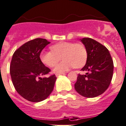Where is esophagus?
Listing matches in <instances>:
<instances>
[{"instance_id":"esophagus-1","label":"esophagus","mask_w":126,"mask_h":126,"mask_svg":"<svg viewBox=\"0 0 126 126\" xmlns=\"http://www.w3.org/2000/svg\"><path fill=\"white\" fill-rule=\"evenodd\" d=\"M64 74V72H57V73H55V76H59L61 74Z\"/></svg>"}]
</instances>
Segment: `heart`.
Listing matches in <instances>:
<instances>
[{"instance_id": "obj_1", "label": "heart", "mask_w": 126, "mask_h": 126, "mask_svg": "<svg viewBox=\"0 0 126 126\" xmlns=\"http://www.w3.org/2000/svg\"><path fill=\"white\" fill-rule=\"evenodd\" d=\"M50 51L41 52L40 58L45 65L53 67L62 59L64 61L54 69L56 72H63L72 67L80 68L86 64L87 58L86 47L81 43L61 42L50 46Z\"/></svg>"}]
</instances>
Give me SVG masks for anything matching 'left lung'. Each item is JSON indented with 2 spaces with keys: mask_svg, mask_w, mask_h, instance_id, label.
Instances as JSON below:
<instances>
[{
  "mask_svg": "<svg viewBox=\"0 0 126 126\" xmlns=\"http://www.w3.org/2000/svg\"><path fill=\"white\" fill-rule=\"evenodd\" d=\"M81 41L86 47L87 58L81 69L85 75L78 74L74 84L76 91L86 97H95L108 89L111 82L114 63L108 49L91 38H83Z\"/></svg>",
  "mask_w": 126,
  "mask_h": 126,
  "instance_id": "obj_1",
  "label": "left lung"
}]
</instances>
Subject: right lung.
Masks as SVG:
<instances>
[{
  "instance_id": "right-lung-1",
  "label": "right lung",
  "mask_w": 126,
  "mask_h": 126,
  "mask_svg": "<svg viewBox=\"0 0 126 126\" xmlns=\"http://www.w3.org/2000/svg\"><path fill=\"white\" fill-rule=\"evenodd\" d=\"M50 42L37 38L25 42L14 52L10 73L16 91L29 101L37 102L46 99L54 89L57 77L49 74L50 69L40 58V52Z\"/></svg>"
}]
</instances>
